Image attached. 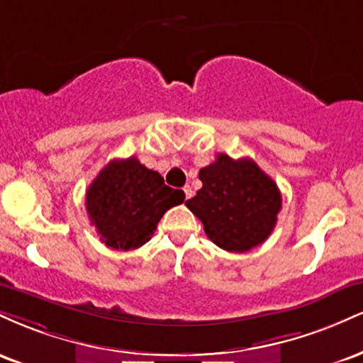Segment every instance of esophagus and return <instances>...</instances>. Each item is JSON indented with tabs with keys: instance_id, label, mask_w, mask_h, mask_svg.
Returning <instances> with one entry per match:
<instances>
[{
	"instance_id": "1",
	"label": "esophagus",
	"mask_w": 363,
	"mask_h": 363,
	"mask_svg": "<svg viewBox=\"0 0 363 363\" xmlns=\"http://www.w3.org/2000/svg\"><path fill=\"white\" fill-rule=\"evenodd\" d=\"M182 191H184V196H186V199H189L191 196H193V189H191L189 186H184V189H182Z\"/></svg>"
}]
</instances>
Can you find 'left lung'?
Returning a JSON list of instances; mask_svg holds the SVG:
<instances>
[{
	"instance_id": "1",
	"label": "left lung",
	"mask_w": 363,
	"mask_h": 363,
	"mask_svg": "<svg viewBox=\"0 0 363 363\" xmlns=\"http://www.w3.org/2000/svg\"><path fill=\"white\" fill-rule=\"evenodd\" d=\"M199 181L203 187L186 206L201 220L211 242L247 252L268 239L281 210V193L256 162L218 153L199 170Z\"/></svg>"
}]
</instances>
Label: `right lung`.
<instances>
[{"instance_id":"obj_1","label":"right lung","mask_w":363,"mask_h":363,"mask_svg":"<svg viewBox=\"0 0 363 363\" xmlns=\"http://www.w3.org/2000/svg\"><path fill=\"white\" fill-rule=\"evenodd\" d=\"M184 191L136 157L112 160L86 191V213L107 247L131 251L147 244L167 210L184 201Z\"/></svg>"}]
</instances>
